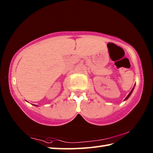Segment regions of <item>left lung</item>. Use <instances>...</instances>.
Instances as JSON below:
<instances>
[{"instance_id":"left-lung-1","label":"left lung","mask_w":153,"mask_h":153,"mask_svg":"<svg viewBox=\"0 0 153 153\" xmlns=\"http://www.w3.org/2000/svg\"><path fill=\"white\" fill-rule=\"evenodd\" d=\"M134 86H135V85H134ZM134 88H132V90H131V92H129V94L128 95V96H127V97L125 98V99H124V100H126L127 99H128V98L129 97H130V95H131V93H132V92H133V90H134Z\"/></svg>"}]
</instances>
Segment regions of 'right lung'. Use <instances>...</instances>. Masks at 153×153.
I'll return each instance as SVG.
<instances>
[{"label":"right lung","mask_w":153,"mask_h":153,"mask_svg":"<svg viewBox=\"0 0 153 153\" xmlns=\"http://www.w3.org/2000/svg\"><path fill=\"white\" fill-rule=\"evenodd\" d=\"M33 105H34V106H36V107H38V105H33Z\"/></svg>","instance_id":"right-lung-1"}]
</instances>
